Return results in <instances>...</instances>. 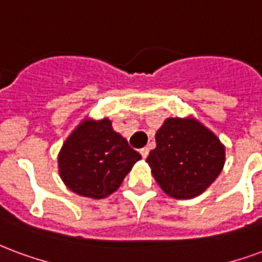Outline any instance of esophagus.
Listing matches in <instances>:
<instances>
[{
  "mask_svg": "<svg viewBox=\"0 0 262 262\" xmlns=\"http://www.w3.org/2000/svg\"><path fill=\"white\" fill-rule=\"evenodd\" d=\"M148 152H150V150H148V148H147V147H144V148H141V150H140L141 157H143V158H144V160H146L147 156H148Z\"/></svg>",
  "mask_w": 262,
  "mask_h": 262,
  "instance_id": "34e87169",
  "label": "esophagus"
}]
</instances>
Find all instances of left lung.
Listing matches in <instances>:
<instances>
[{"label":"left lung","mask_w":262,"mask_h":262,"mask_svg":"<svg viewBox=\"0 0 262 262\" xmlns=\"http://www.w3.org/2000/svg\"><path fill=\"white\" fill-rule=\"evenodd\" d=\"M156 141L147 162L162 191L173 199L204 193L225 165V146L193 116L165 119Z\"/></svg>","instance_id":"8db88e82"}]
</instances>
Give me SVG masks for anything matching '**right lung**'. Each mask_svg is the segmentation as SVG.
Segmentation results:
<instances>
[{
	"label": "right lung",
	"mask_w": 262,
	"mask_h": 262,
	"mask_svg": "<svg viewBox=\"0 0 262 262\" xmlns=\"http://www.w3.org/2000/svg\"><path fill=\"white\" fill-rule=\"evenodd\" d=\"M141 160L108 118H84L63 141L58 172L68 189L82 197L104 199L118 190Z\"/></svg>",
	"instance_id": "right-lung-1"
}]
</instances>
